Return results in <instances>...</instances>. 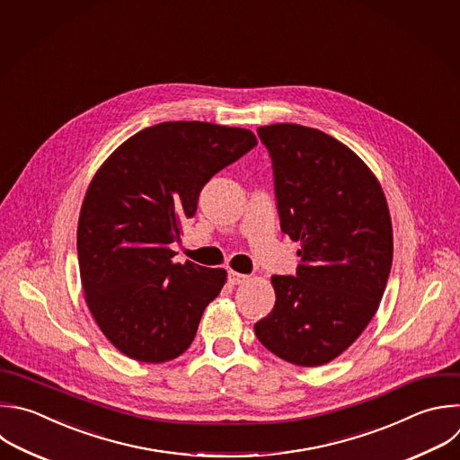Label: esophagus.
<instances>
[{
	"mask_svg": "<svg viewBox=\"0 0 460 460\" xmlns=\"http://www.w3.org/2000/svg\"><path fill=\"white\" fill-rule=\"evenodd\" d=\"M227 279H229V283H231V285H242V283H245V281L249 279V276L240 274V272H236V270H229Z\"/></svg>",
	"mask_w": 460,
	"mask_h": 460,
	"instance_id": "1",
	"label": "esophagus"
}]
</instances>
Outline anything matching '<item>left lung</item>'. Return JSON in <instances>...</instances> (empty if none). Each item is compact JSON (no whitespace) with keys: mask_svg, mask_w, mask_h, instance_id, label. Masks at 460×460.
Instances as JSON below:
<instances>
[{"mask_svg":"<svg viewBox=\"0 0 460 460\" xmlns=\"http://www.w3.org/2000/svg\"><path fill=\"white\" fill-rule=\"evenodd\" d=\"M281 231L299 242L296 276H272L260 343L297 367L341 356L379 309L394 256L392 218L372 170L338 138L299 124L260 126Z\"/></svg>","mask_w":460,"mask_h":460,"instance_id":"obj_1","label":"left lung"}]
</instances>
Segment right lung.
Returning <instances> with one entry per match:
<instances>
[{
    "mask_svg": "<svg viewBox=\"0 0 460 460\" xmlns=\"http://www.w3.org/2000/svg\"><path fill=\"white\" fill-rule=\"evenodd\" d=\"M258 144L245 128L161 122L124 140L93 175L79 213V274L106 340L140 363H166L195 340L226 269L175 263L170 247L204 184Z\"/></svg>",
    "mask_w": 460,
    "mask_h": 460,
    "instance_id": "obj_1",
    "label": "right lung"
}]
</instances>
